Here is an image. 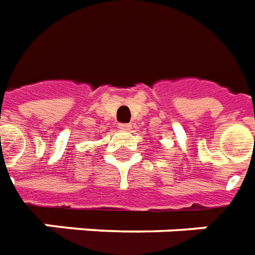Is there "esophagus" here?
Segmentation results:
<instances>
[{
  "label": "esophagus",
  "instance_id": "34e87169",
  "mask_svg": "<svg viewBox=\"0 0 255 255\" xmlns=\"http://www.w3.org/2000/svg\"><path fill=\"white\" fill-rule=\"evenodd\" d=\"M132 127V126H131V124H119V128H120V129H123V131H128V129H129V128Z\"/></svg>",
  "mask_w": 255,
  "mask_h": 255
}]
</instances>
